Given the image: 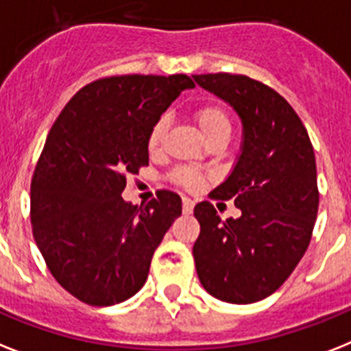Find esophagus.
<instances>
[{
    "instance_id": "obj_1",
    "label": "esophagus",
    "mask_w": 351,
    "mask_h": 351,
    "mask_svg": "<svg viewBox=\"0 0 351 351\" xmlns=\"http://www.w3.org/2000/svg\"><path fill=\"white\" fill-rule=\"evenodd\" d=\"M193 211V201L192 199H188V197H182V213L184 215H190Z\"/></svg>"
}]
</instances>
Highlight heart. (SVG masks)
Segmentation results:
<instances>
[{
	"label": "heart",
	"instance_id": "b5f03b06",
	"mask_svg": "<svg viewBox=\"0 0 351 351\" xmlns=\"http://www.w3.org/2000/svg\"><path fill=\"white\" fill-rule=\"evenodd\" d=\"M193 118H195L197 125L201 129L202 136L204 138H210V136L217 134V132H230L231 123L228 112L222 109L221 106H215V104H206V106L197 107L195 112H193ZM165 132V120H159L149 134V149L156 150L159 147V141L163 138ZM173 181L181 184L184 188H197L201 184V176L190 169H179L173 173Z\"/></svg>",
	"mask_w": 351,
	"mask_h": 351
}]
</instances>
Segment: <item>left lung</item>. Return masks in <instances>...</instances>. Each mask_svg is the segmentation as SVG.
Returning a JSON list of instances; mask_svg holds the SVG:
<instances>
[{"label": "left lung", "instance_id": "8db88e82", "mask_svg": "<svg viewBox=\"0 0 351 351\" xmlns=\"http://www.w3.org/2000/svg\"><path fill=\"white\" fill-rule=\"evenodd\" d=\"M192 78L242 121L239 158L210 193L234 197L240 217L222 221L213 204H197V276L217 300L247 305L276 292L308 247L319 206L314 149L296 111L265 84L230 73Z\"/></svg>", "mask_w": 351, "mask_h": 351}]
</instances>
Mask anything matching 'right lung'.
<instances>
[{
  "mask_svg": "<svg viewBox=\"0 0 351 351\" xmlns=\"http://www.w3.org/2000/svg\"><path fill=\"white\" fill-rule=\"evenodd\" d=\"M192 88L186 75L100 78L55 120L32 179L30 219L50 273L77 300L117 305L147 282L181 197L161 190L138 208L121 192L127 173L149 165L152 127Z\"/></svg>",
  "mask_w": 351,
  "mask_h": 351,
  "instance_id": "1",
  "label": "right lung"
}]
</instances>
